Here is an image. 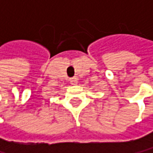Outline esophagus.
Masks as SVG:
<instances>
[{
	"label": "esophagus",
	"mask_w": 153,
	"mask_h": 153,
	"mask_svg": "<svg viewBox=\"0 0 153 153\" xmlns=\"http://www.w3.org/2000/svg\"><path fill=\"white\" fill-rule=\"evenodd\" d=\"M70 81H71V83L72 85L77 84V82H78V79H77V78H71Z\"/></svg>",
	"instance_id": "34e87169"
}]
</instances>
